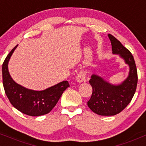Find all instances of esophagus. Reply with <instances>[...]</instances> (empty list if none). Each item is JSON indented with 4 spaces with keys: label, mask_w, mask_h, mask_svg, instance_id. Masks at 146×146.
<instances>
[{
    "label": "esophagus",
    "mask_w": 146,
    "mask_h": 146,
    "mask_svg": "<svg viewBox=\"0 0 146 146\" xmlns=\"http://www.w3.org/2000/svg\"><path fill=\"white\" fill-rule=\"evenodd\" d=\"M86 78V74L84 71H80L79 73L78 74L77 77H76V80H77L78 82L81 83L84 82L85 81Z\"/></svg>",
    "instance_id": "obj_1"
}]
</instances>
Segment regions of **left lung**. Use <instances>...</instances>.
<instances>
[{
  "instance_id": "obj_1",
  "label": "left lung",
  "mask_w": 146,
  "mask_h": 146,
  "mask_svg": "<svg viewBox=\"0 0 146 146\" xmlns=\"http://www.w3.org/2000/svg\"><path fill=\"white\" fill-rule=\"evenodd\" d=\"M113 54H119L130 66L129 76L117 86L111 85L96 75H92L89 84L92 94L87 102L92 111L102 116H113L119 114L130 104L135 93L137 84V72L134 58L117 39L109 35Z\"/></svg>"
}]
</instances>
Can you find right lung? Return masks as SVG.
<instances>
[{"instance_id": "right-lung-1", "label": "right lung", "mask_w": 146, "mask_h": 146, "mask_svg": "<svg viewBox=\"0 0 146 146\" xmlns=\"http://www.w3.org/2000/svg\"><path fill=\"white\" fill-rule=\"evenodd\" d=\"M17 46L9 53L2 65L5 93L11 104L21 112L32 117L44 115L54 108L64 91L70 85L68 81H64L44 91L38 92L27 89L16 84L9 74L8 63Z\"/></svg>"}]
</instances>
